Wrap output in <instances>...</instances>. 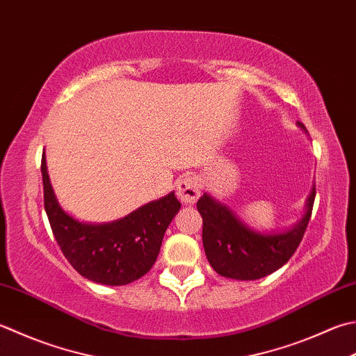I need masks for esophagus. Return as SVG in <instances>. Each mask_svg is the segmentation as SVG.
I'll return each mask as SVG.
<instances>
[{"label":"esophagus","mask_w":356,"mask_h":356,"mask_svg":"<svg viewBox=\"0 0 356 356\" xmlns=\"http://www.w3.org/2000/svg\"><path fill=\"white\" fill-rule=\"evenodd\" d=\"M177 196L184 204H194L200 196V184L196 176L186 174L182 176L177 182Z\"/></svg>","instance_id":"esophagus-1"}]
</instances>
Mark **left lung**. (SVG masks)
Masks as SVG:
<instances>
[{"label": "left lung", "mask_w": 356, "mask_h": 356, "mask_svg": "<svg viewBox=\"0 0 356 356\" xmlns=\"http://www.w3.org/2000/svg\"><path fill=\"white\" fill-rule=\"evenodd\" d=\"M299 127L304 128L302 123ZM316 188L313 185L307 210L301 220L284 233H254L242 225L225 205L204 194L197 200L202 216V242L210 266L220 276L239 281H253L273 273L287 262L307 229Z\"/></svg>", "instance_id": "1"}]
</instances>
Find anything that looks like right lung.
Masks as SVG:
<instances>
[{
    "instance_id": "add662e5",
    "label": "right lung",
    "mask_w": 356,
    "mask_h": 356,
    "mask_svg": "<svg viewBox=\"0 0 356 356\" xmlns=\"http://www.w3.org/2000/svg\"><path fill=\"white\" fill-rule=\"evenodd\" d=\"M44 210L63 254L79 273L92 282L127 285L148 273L160 252L163 234L180 202L170 193L127 218L103 225L83 224L61 210L41 159Z\"/></svg>"
}]
</instances>
